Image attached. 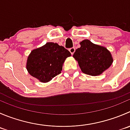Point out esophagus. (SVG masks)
I'll list each match as a JSON object with an SVG mask.
<instances>
[{
    "label": "esophagus",
    "instance_id": "1",
    "mask_svg": "<svg viewBox=\"0 0 130 130\" xmlns=\"http://www.w3.org/2000/svg\"><path fill=\"white\" fill-rule=\"evenodd\" d=\"M69 51H70L72 55H73L74 53V52H75V48L74 47H71V48L69 49Z\"/></svg>",
    "mask_w": 130,
    "mask_h": 130
}]
</instances>
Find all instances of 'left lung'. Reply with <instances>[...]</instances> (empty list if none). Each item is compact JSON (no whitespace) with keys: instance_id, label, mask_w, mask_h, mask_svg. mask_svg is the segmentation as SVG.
<instances>
[{"instance_id":"1","label":"left lung","mask_w":130,"mask_h":130,"mask_svg":"<svg viewBox=\"0 0 130 130\" xmlns=\"http://www.w3.org/2000/svg\"><path fill=\"white\" fill-rule=\"evenodd\" d=\"M80 44L73 57L77 61L83 73L93 76L99 75L112 65L113 58L106 47L94 44L88 39L83 41Z\"/></svg>"}]
</instances>
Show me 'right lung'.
Returning a JSON list of instances; mask_svg holds the SVG:
<instances>
[{"instance_id":"right-lung-1","label":"right lung","mask_w":130,"mask_h":130,"mask_svg":"<svg viewBox=\"0 0 130 130\" xmlns=\"http://www.w3.org/2000/svg\"><path fill=\"white\" fill-rule=\"evenodd\" d=\"M71 56L63 46L47 42L31 51L28 57L26 69L29 74L42 83H47L61 73L65 59Z\"/></svg>"}]
</instances>
